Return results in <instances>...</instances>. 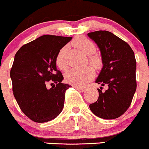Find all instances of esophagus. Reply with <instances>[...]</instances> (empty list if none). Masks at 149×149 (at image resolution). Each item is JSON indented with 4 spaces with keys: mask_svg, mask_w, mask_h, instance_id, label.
Wrapping results in <instances>:
<instances>
[{
    "mask_svg": "<svg viewBox=\"0 0 149 149\" xmlns=\"http://www.w3.org/2000/svg\"><path fill=\"white\" fill-rule=\"evenodd\" d=\"M73 87H74L76 90H79V91H80V92H84L85 90V88H80V87H77V86H73Z\"/></svg>",
    "mask_w": 149,
    "mask_h": 149,
    "instance_id": "obj_1",
    "label": "esophagus"
}]
</instances>
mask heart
I'll list each match as a JSON object with an SVG mask.
<instances>
[{
	"mask_svg": "<svg viewBox=\"0 0 149 149\" xmlns=\"http://www.w3.org/2000/svg\"><path fill=\"white\" fill-rule=\"evenodd\" d=\"M72 45L89 56V60L96 69H100L102 61L98 55L93 54L96 52V46L91 40L83 36L77 37L72 41ZM67 46L61 47L56 56L55 62L59 69L65 71L67 69ZM95 77V70L88 66L82 69H72L65 74V80L68 83L77 87L86 85Z\"/></svg>",
	"mask_w": 149,
	"mask_h": 149,
	"instance_id": "heart-1",
	"label": "heart"
}]
</instances>
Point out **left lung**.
<instances>
[{"label":"left lung","instance_id":"obj_1","mask_svg":"<svg viewBox=\"0 0 149 149\" xmlns=\"http://www.w3.org/2000/svg\"><path fill=\"white\" fill-rule=\"evenodd\" d=\"M100 47L103 68L96 80L109 88L99 91L98 100L90 105L91 111L103 119H115L122 116L132 101L136 89V63L131 47L107 31L88 33ZM102 88V87H101Z\"/></svg>","mask_w":149,"mask_h":149}]
</instances>
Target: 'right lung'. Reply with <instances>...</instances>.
Masks as SVG:
<instances>
[{
	"label": "right lung",
	"instance_id": "right-lung-1",
	"mask_svg": "<svg viewBox=\"0 0 149 149\" xmlns=\"http://www.w3.org/2000/svg\"><path fill=\"white\" fill-rule=\"evenodd\" d=\"M71 38L44 35L22 46L15 54L10 70L13 95L22 111L34 122L52 120L64 108L65 92L71 85L61 83L64 77L55 59ZM48 82L50 89L46 88Z\"/></svg>",
	"mask_w": 149,
	"mask_h": 149
}]
</instances>
